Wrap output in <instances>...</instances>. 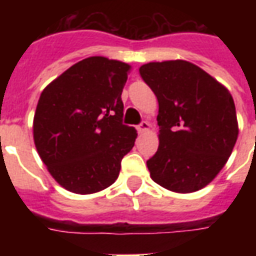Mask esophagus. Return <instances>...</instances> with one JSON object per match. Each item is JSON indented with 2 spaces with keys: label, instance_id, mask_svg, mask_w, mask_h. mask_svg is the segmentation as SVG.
I'll use <instances>...</instances> for the list:
<instances>
[{
  "label": "esophagus",
  "instance_id": "esophagus-1",
  "mask_svg": "<svg viewBox=\"0 0 256 256\" xmlns=\"http://www.w3.org/2000/svg\"><path fill=\"white\" fill-rule=\"evenodd\" d=\"M150 128V124L146 120H144V122L140 123V126L137 128V130H138V133H144V132H148Z\"/></svg>",
  "mask_w": 256,
  "mask_h": 256
}]
</instances>
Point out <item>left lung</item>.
<instances>
[{
    "instance_id": "obj_1",
    "label": "left lung",
    "mask_w": 256,
    "mask_h": 256,
    "mask_svg": "<svg viewBox=\"0 0 256 256\" xmlns=\"http://www.w3.org/2000/svg\"><path fill=\"white\" fill-rule=\"evenodd\" d=\"M140 74L159 102V148L146 162L150 178L172 192L204 188L225 166L237 141L233 97L185 60L144 64Z\"/></svg>"
}]
</instances>
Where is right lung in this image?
I'll return each mask as SVG.
<instances>
[{"mask_svg":"<svg viewBox=\"0 0 256 256\" xmlns=\"http://www.w3.org/2000/svg\"><path fill=\"white\" fill-rule=\"evenodd\" d=\"M130 66L102 56L84 58L44 89L32 134L38 155L58 185L90 194L116 181L137 138L122 123V92Z\"/></svg>","mask_w":256,"mask_h":256,"instance_id":"add662e5","label":"right lung"}]
</instances>
